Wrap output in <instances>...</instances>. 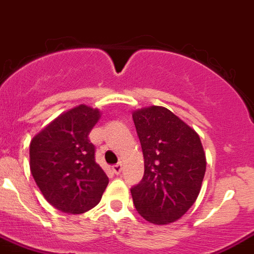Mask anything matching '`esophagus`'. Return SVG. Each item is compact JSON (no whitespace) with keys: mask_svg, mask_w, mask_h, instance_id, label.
I'll use <instances>...</instances> for the list:
<instances>
[{"mask_svg":"<svg viewBox=\"0 0 254 254\" xmlns=\"http://www.w3.org/2000/svg\"><path fill=\"white\" fill-rule=\"evenodd\" d=\"M112 171H114L116 175L121 174V171H122V164L119 163V164H116V165L112 166Z\"/></svg>","mask_w":254,"mask_h":254,"instance_id":"34e87169","label":"esophagus"}]
</instances>
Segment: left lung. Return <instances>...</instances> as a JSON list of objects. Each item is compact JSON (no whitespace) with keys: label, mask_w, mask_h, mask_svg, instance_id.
Returning a JSON list of instances; mask_svg holds the SVG:
<instances>
[{"label":"left lung","mask_w":254,"mask_h":254,"mask_svg":"<svg viewBox=\"0 0 254 254\" xmlns=\"http://www.w3.org/2000/svg\"><path fill=\"white\" fill-rule=\"evenodd\" d=\"M132 117L144 156L142 181L130 188L133 203L150 223H174L202 187L206 160L199 135L161 106L138 110Z\"/></svg>","instance_id":"obj_1"}]
</instances>
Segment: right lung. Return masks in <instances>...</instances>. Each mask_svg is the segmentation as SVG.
<instances>
[{
	"mask_svg": "<svg viewBox=\"0 0 254 254\" xmlns=\"http://www.w3.org/2000/svg\"><path fill=\"white\" fill-rule=\"evenodd\" d=\"M99 119V110L79 105L60 115L30 143L31 175L45 199L64 213L90 210L109 184L88 137Z\"/></svg>",
	"mask_w": 254,
	"mask_h": 254,
	"instance_id": "obj_1",
	"label": "right lung"
}]
</instances>
